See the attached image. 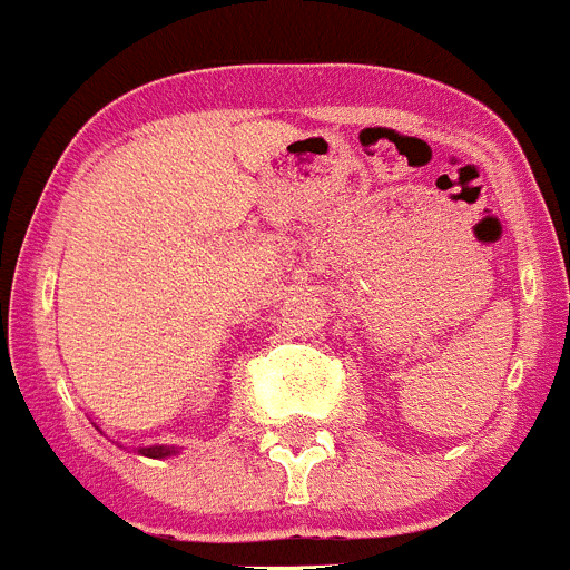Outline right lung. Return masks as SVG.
<instances>
[{
  "mask_svg": "<svg viewBox=\"0 0 570 570\" xmlns=\"http://www.w3.org/2000/svg\"><path fill=\"white\" fill-rule=\"evenodd\" d=\"M139 454L150 456V460H165V456L179 454V448H174V445H148V448H139Z\"/></svg>",
  "mask_w": 570,
  "mask_h": 570,
  "instance_id": "right-lung-1",
  "label": "right lung"
}]
</instances>
